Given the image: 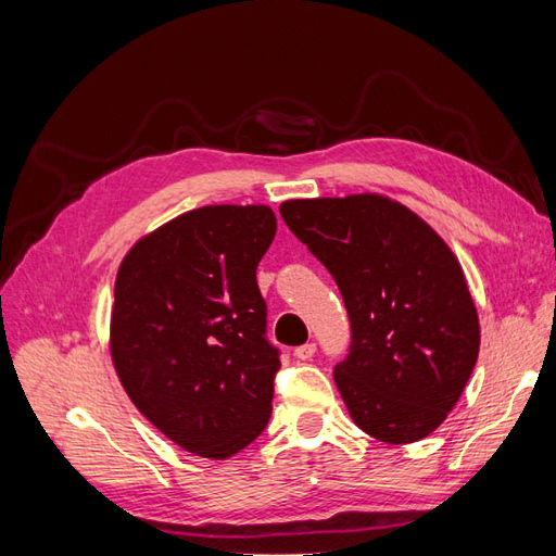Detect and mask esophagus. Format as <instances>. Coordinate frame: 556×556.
Instances as JSON below:
<instances>
[{
  "instance_id": "esophagus-1",
  "label": "esophagus",
  "mask_w": 556,
  "mask_h": 556,
  "mask_svg": "<svg viewBox=\"0 0 556 556\" xmlns=\"http://www.w3.org/2000/svg\"><path fill=\"white\" fill-rule=\"evenodd\" d=\"M315 343H306V345H299V348H294V357L296 359H301V362H306V359H311L313 355H315Z\"/></svg>"
}]
</instances>
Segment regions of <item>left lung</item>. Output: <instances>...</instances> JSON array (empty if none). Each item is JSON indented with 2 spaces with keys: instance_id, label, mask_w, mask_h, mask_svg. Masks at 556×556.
I'll use <instances>...</instances> for the list:
<instances>
[{
  "instance_id": "1",
  "label": "left lung",
  "mask_w": 556,
  "mask_h": 556,
  "mask_svg": "<svg viewBox=\"0 0 556 556\" xmlns=\"http://www.w3.org/2000/svg\"><path fill=\"white\" fill-rule=\"evenodd\" d=\"M285 225L339 285L352 343L333 380L355 425L406 445L457 406L480 352V323L457 255L384 194L290 199Z\"/></svg>"
}]
</instances>
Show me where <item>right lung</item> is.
<instances>
[{
  "label": "right lung",
  "instance_id": "right-lung-1",
  "mask_svg": "<svg viewBox=\"0 0 556 556\" xmlns=\"http://www.w3.org/2000/svg\"><path fill=\"white\" fill-rule=\"evenodd\" d=\"M276 227L262 204L201 206L146 233L117 268L115 374L148 422L197 457H231L271 417L280 359L255 274Z\"/></svg>",
  "mask_w": 556,
  "mask_h": 556
}]
</instances>
